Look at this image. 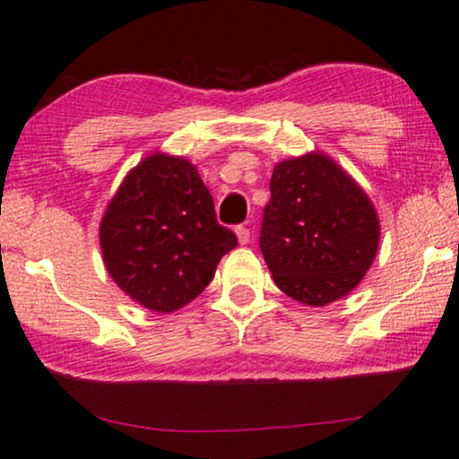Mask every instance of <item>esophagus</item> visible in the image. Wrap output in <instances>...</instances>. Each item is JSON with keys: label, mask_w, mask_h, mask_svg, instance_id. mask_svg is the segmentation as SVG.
Wrapping results in <instances>:
<instances>
[{"label": "esophagus", "mask_w": 459, "mask_h": 459, "mask_svg": "<svg viewBox=\"0 0 459 459\" xmlns=\"http://www.w3.org/2000/svg\"><path fill=\"white\" fill-rule=\"evenodd\" d=\"M235 235H237V239H239L241 246H246V243H249V229H246V226H237Z\"/></svg>", "instance_id": "obj_1"}]
</instances>
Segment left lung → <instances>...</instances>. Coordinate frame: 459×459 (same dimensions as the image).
<instances>
[{"mask_svg":"<svg viewBox=\"0 0 459 459\" xmlns=\"http://www.w3.org/2000/svg\"><path fill=\"white\" fill-rule=\"evenodd\" d=\"M377 246L374 204L332 157L313 151L274 166L260 249L281 291L327 307L361 283Z\"/></svg>","mask_w":459,"mask_h":459,"instance_id":"left-lung-1","label":"left lung"}]
</instances>
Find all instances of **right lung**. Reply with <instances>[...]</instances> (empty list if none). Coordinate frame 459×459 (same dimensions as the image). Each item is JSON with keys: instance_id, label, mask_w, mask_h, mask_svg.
Wrapping results in <instances>:
<instances>
[{"instance_id": "1", "label": "right lung", "mask_w": 459, "mask_h": 459, "mask_svg": "<svg viewBox=\"0 0 459 459\" xmlns=\"http://www.w3.org/2000/svg\"><path fill=\"white\" fill-rule=\"evenodd\" d=\"M107 273L126 296L155 313H174L199 296L233 230L218 224L213 199L185 157L151 152L121 182L100 220Z\"/></svg>"}]
</instances>
